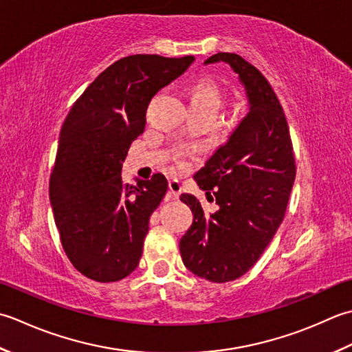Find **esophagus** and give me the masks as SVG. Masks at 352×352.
Wrapping results in <instances>:
<instances>
[{"label": "esophagus", "mask_w": 352, "mask_h": 352, "mask_svg": "<svg viewBox=\"0 0 352 352\" xmlns=\"http://www.w3.org/2000/svg\"><path fill=\"white\" fill-rule=\"evenodd\" d=\"M168 188H170V196L173 199H177L179 196H181L182 185L177 181V179H171V181L168 182Z\"/></svg>", "instance_id": "obj_1"}]
</instances>
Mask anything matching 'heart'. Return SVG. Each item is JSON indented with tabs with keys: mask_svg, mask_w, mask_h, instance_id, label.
Segmentation results:
<instances>
[{
	"mask_svg": "<svg viewBox=\"0 0 352 352\" xmlns=\"http://www.w3.org/2000/svg\"><path fill=\"white\" fill-rule=\"evenodd\" d=\"M190 107L200 111H210L216 113L221 103V94L217 83L210 77H199L188 86L186 91ZM191 156V150H179L176 161L181 167L186 166V157Z\"/></svg>",
	"mask_w": 352,
	"mask_h": 352,
	"instance_id": "heart-1",
	"label": "heart"
}]
</instances>
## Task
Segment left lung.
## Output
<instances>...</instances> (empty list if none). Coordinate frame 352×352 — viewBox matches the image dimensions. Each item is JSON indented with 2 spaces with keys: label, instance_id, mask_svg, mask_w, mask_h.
I'll list each match as a JSON object with an SVG mask.
<instances>
[{
  "label": "left lung",
  "instance_id": "left-lung-1",
  "mask_svg": "<svg viewBox=\"0 0 352 352\" xmlns=\"http://www.w3.org/2000/svg\"><path fill=\"white\" fill-rule=\"evenodd\" d=\"M216 62L239 74L249 112L195 175L219 210L206 214L195 196H181L195 219L179 249L192 274L228 283L254 266L283 223L296 166L283 106L266 77L239 54L217 53L205 60Z\"/></svg>",
  "mask_w": 352,
  "mask_h": 352
}]
</instances>
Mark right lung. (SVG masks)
<instances>
[{
	"label": "right lung",
	"mask_w": 352,
	"mask_h": 352,
	"mask_svg": "<svg viewBox=\"0 0 352 352\" xmlns=\"http://www.w3.org/2000/svg\"><path fill=\"white\" fill-rule=\"evenodd\" d=\"M192 60L123 57L85 89L63 121L50 202L63 250L86 278L120 281L138 266L150 216L168 184L156 173L136 186L124 185L121 168L132 141L144 131L150 100Z\"/></svg>",
	"instance_id": "1"
}]
</instances>
